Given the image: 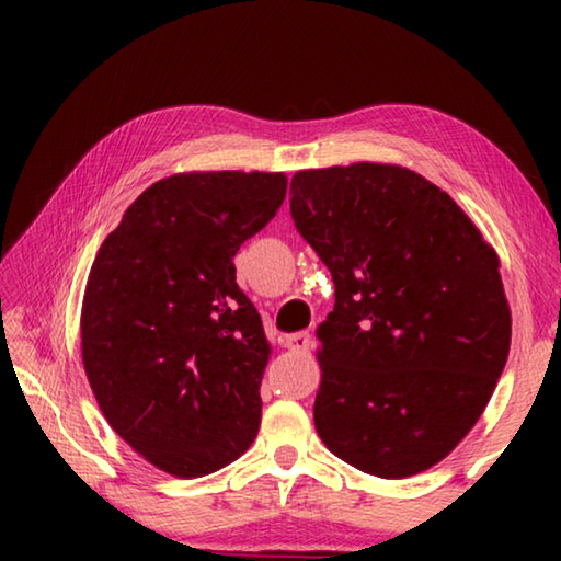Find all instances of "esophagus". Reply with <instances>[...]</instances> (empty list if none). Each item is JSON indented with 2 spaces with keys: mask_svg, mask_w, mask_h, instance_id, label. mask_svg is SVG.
I'll return each instance as SVG.
<instances>
[{
  "mask_svg": "<svg viewBox=\"0 0 561 561\" xmlns=\"http://www.w3.org/2000/svg\"><path fill=\"white\" fill-rule=\"evenodd\" d=\"M284 346H287L289 351H309L311 334L309 331H297V334H289L287 341H284Z\"/></svg>",
  "mask_w": 561,
  "mask_h": 561,
  "instance_id": "esophagus-1",
  "label": "esophagus"
}]
</instances>
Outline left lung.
<instances>
[{"label":"left lung","mask_w":561,"mask_h":561,"mask_svg":"<svg viewBox=\"0 0 561 561\" xmlns=\"http://www.w3.org/2000/svg\"><path fill=\"white\" fill-rule=\"evenodd\" d=\"M289 195L336 289L317 329L319 438L376 478L433 468L478 423L510 354L497 252L401 165L299 170Z\"/></svg>","instance_id":"8db88e82"}]
</instances>
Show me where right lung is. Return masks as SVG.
Returning a JSON list of instances; mask_svg holds the SVG:
<instances>
[{"instance_id": "obj_1", "label": "right lung", "mask_w": 561, "mask_h": 561, "mask_svg": "<svg viewBox=\"0 0 561 561\" xmlns=\"http://www.w3.org/2000/svg\"><path fill=\"white\" fill-rule=\"evenodd\" d=\"M284 195V173L163 178L93 260L81 307L91 391L111 428L175 478L220 470L257 438L272 348L232 257Z\"/></svg>"}]
</instances>
